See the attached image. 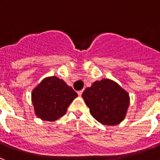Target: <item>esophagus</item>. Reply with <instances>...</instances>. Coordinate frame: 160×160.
<instances>
[{
	"mask_svg": "<svg viewBox=\"0 0 160 160\" xmlns=\"http://www.w3.org/2000/svg\"><path fill=\"white\" fill-rule=\"evenodd\" d=\"M83 91L84 90H80V91H78L77 92V93H78V95H79V96H81V95H82V93H83Z\"/></svg>",
	"mask_w": 160,
	"mask_h": 160,
	"instance_id": "obj_1",
	"label": "esophagus"
}]
</instances>
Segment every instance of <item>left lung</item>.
<instances>
[{
  "label": "left lung",
  "mask_w": 160,
  "mask_h": 160,
  "mask_svg": "<svg viewBox=\"0 0 160 160\" xmlns=\"http://www.w3.org/2000/svg\"><path fill=\"white\" fill-rule=\"evenodd\" d=\"M82 98L92 117L104 125H116L126 117L130 104L128 92L118 83L103 79L92 83Z\"/></svg>",
  "instance_id": "obj_1"
}]
</instances>
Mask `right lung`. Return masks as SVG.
<instances>
[{
	"mask_svg": "<svg viewBox=\"0 0 160 160\" xmlns=\"http://www.w3.org/2000/svg\"><path fill=\"white\" fill-rule=\"evenodd\" d=\"M77 96L63 80L54 76L44 78L32 91L35 115L45 121H55L65 115Z\"/></svg>",
	"mask_w": 160,
	"mask_h": 160,
	"instance_id": "add662e5",
	"label": "right lung"
}]
</instances>
